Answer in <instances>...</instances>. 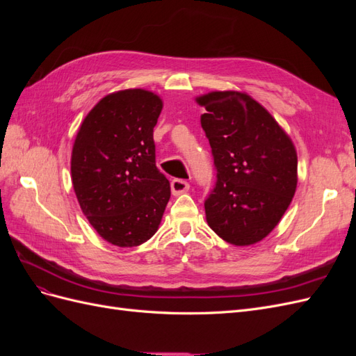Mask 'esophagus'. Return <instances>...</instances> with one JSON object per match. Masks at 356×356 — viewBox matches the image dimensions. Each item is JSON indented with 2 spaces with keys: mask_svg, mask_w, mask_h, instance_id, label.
<instances>
[{
  "mask_svg": "<svg viewBox=\"0 0 356 356\" xmlns=\"http://www.w3.org/2000/svg\"><path fill=\"white\" fill-rule=\"evenodd\" d=\"M170 188H172V193H174L175 196H178V195H181V193L188 191L190 184L186 179L175 178V179H172V182H170Z\"/></svg>",
  "mask_w": 356,
  "mask_h": 356,
  "instance_id": "esophagus-1",
  "label": "esophagus"
}]
</instances>
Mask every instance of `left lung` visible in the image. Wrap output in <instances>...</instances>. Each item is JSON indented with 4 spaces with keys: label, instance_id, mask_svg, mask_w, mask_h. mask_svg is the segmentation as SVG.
Wrapping results in <instances>:
<instances>
[{
    "label": "left lung",
    "instance_id": "1",
    "mask_svg": "<svg viewBox=\"0 0 356 356\" xmlns=\"http://www.w3.org/2000/svg\"><path fill=\"white\" fill-rule=\"evenodd\" d=\"M202 129L209 139L217 181L204 200L209 227L225 242L252 245L270 233L297 187V153L266 108L239 92H212Z\"/></svg>",
    "mask_w": 356,
    "mask_h": 356
}]
</instances>
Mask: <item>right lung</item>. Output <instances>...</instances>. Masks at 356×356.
Returning a JSON list of instances; mask_svg holds the SVG:
<instances>
[{"instance_id": "add662e5", "label": "right lung", "mask_w": 356, "mask_h": 356, "mask_svg": "<svg viewBox=\"0 0 356 356\" xmlns=\"http://www.w3.org/2000/svg\"><path fill=\"white\" fill-rule=\"evenodd\" d=\"M161 99L143 89L105 96L75 138L71 177L83 213L101 238L138 246L157 232L170 197L156 166L153 129Z\"/></svg>"}]
</instances>
